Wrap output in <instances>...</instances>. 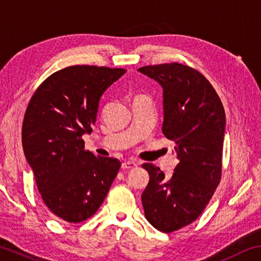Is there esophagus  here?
I'll use <instances>...</instances> for the list:
<instances>
[{"instance_id": "esophagus-1", "label": "esophagus", "mask_w": 261, "mask_h": 261, "mask_svg": "<svg viewBox=\"0 0 261 261\" xmlns=\"http://www.w3.org/2000/svg\"><path fill=\"white\" fill-rule=\"evenodd\" d=\"M137 167V163L134 161H125L122 163V169H134Z\"/></svg>"}]
</instances>
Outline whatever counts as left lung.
<instances>
[{"instance_id": "1", "label": "left lung", "mask_w": 261, "mask_h": 261, "mask_svg": "<svg viewBox=\"0 0 261 261\" xmlns=\"http://www.w3.org/2000/svg\"><path fill=\"white\" fill-rule=\"evenodd\" d=\"M163 89V135L179 163L169 179L151 163L141 201L146 219L163 233L192 224L205 209L221 178L226 115L211 83L189 66L171 63L138 69Z\"/></svg>"}]
</instances>
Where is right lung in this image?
I'll use <instances>...</instances> for the list:
<instances>
[{
  "instance_id": "add662e5",
  "label": "right lung",
  "mask_w": 261,
  "mask_h": 261,
  "mask_svg": "<svg viewBox=\"0 0 261 261\" xmlns=\"http://www.w3.org/2000/svg\"><path fill=\"white\" fill-rule=\"evenodd\" d=\"M126 72L123 68L69 66L42 82L22 122V147L37 189L61 220L81 222L105 200L121 167L113 158L85 150L102 93Z\"/></svg>"
}]
</instances>
